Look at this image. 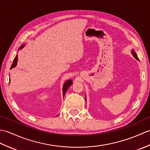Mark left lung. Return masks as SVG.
Returning a JSON list of instances; mask_svg holds the SVG:
<instances>
[{"label":"left lung","mask_w":150,"mask_h":150,"mask_svg":"<svg viewBox=\"0 0 150 150\" xmlns=\"http://www.w3.org/2000/svg\"><path fill=\"white\" fill-rule=\"evenodd\" d=\"M132 54L133 56L137 60H139L138 57H137V53H135V50H132Z\"/></svg>","instance_id":"obj_1"}]
</instances>
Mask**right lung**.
I'll use <instances>...</instances> for the list:
<instances>
[{"instance_id": "add662e5", "label": "right lung", "mask_w": 150, "mask_h": 150, "mask_svg": "<svg viewBox=\"0 0 150 150\" xmlns=\"http://www.w3.org/2000/svg\"><path fill=\"white\" fill-rule=\"evenodd\" d=\"M25 45H26V44H22V45H21V46L18 48V50L23 48V47L25 46ZM17 60H18V55H16V57H15V58L14 60H13V64L11 65L10 69H11L12 68H15V67L16 66H17ZM9 82H10V81H9ZM72 82H72L71 79H69V80L66 81L64 82V84L63 87H62L63 97H64V95H65V94H66V91L68 90V89L69 88L70 86H71V85L72 84Z\"/></svg>"}]
</instances>
